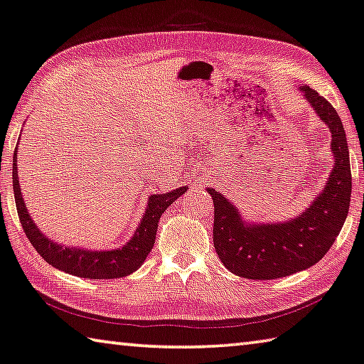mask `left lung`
I'll return each instance as SVG.
<instances>
[{
	"label": "left lung",
	"mask_w": 364,
	"mask_h": 364,
	"mask_svg": "<svg viewBox=\"0 0 364 364\" xmlns=\"http://www.w3.org/2000/svg\"><path fill=\"white\" fill-rule=\"evenodd\" d=\"M299 90L331 132V174L306 210L285 221L248 223L225 195L206 188L214 203V248L223 264L240 277L269 281L308 269L329 252L347 219L351 171L343 124L316 90L306 85Z\"/></svg>",
	"instance_id": "left-lung-1"
}]
</instances>
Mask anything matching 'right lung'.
<instances>
[{"label":"right lung","instance_id":"obj_1","mask_svg":"<svg viewBox=\"0 0 364 364\" xmlns=\"http://www.w3.org/2000/svg\"><path fill=\"white\" fill-rule=\"evenodd\" d=\"M17 176L19 174H17L16 150L13 159V187L17 214H19L23 232H26L33 248L37 250L46 263H50L59 271L83 279H117L126 277L139 269L154 245L159 218L188 188L183 186L172 190V192L148 196L146 210L143 213L139 228L135 229L132 238L126 245L112 250H88L83 247L58 243L48 238L38 229V225L35 224L31 213L27 210V205L23 203L22 188Z\"/></svg>","mask_w":364,"mask_h":364}]
</instances>
